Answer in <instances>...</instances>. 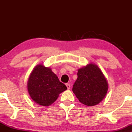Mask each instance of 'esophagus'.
Returning <instances> with one entry per match:
<instances>
[{"mask_svg": "<svg viewBox=\"0 0 132 132\" xmlns=\"http://www.w3.org/2000/svg\"><path fill=\"white\" fill-rule=\"evenodd\" d=\"M65 85H66L67 88V89H70V88H71V86H70V85L69 84H66Z\"/></svg>", "mask_w": 132, "mask_h": 132, "instance_id": "obj_1", "label": "esophagus"}]
</instances>
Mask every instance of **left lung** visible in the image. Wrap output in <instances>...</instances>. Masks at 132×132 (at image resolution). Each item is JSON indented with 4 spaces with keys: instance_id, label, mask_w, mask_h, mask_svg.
Listing matches in <instances>:
<instances>
[{
    "instance_id": "1",
    "label": "left lung",
    "mask_w": 132,
    "mask_h": 132,
    "mask_svg": "<svg viewBox=\"0 0 132 132\" xmlns=\"http://www.w3.org/2000/svg\"><path fill=\"white\" fill-rule=\"evenodd\" d=\"M108 90L107 79L96 64L91 63L78 70L72 91L82 104L93 106L100 103Z\"/></svg>"
}]
</instances>
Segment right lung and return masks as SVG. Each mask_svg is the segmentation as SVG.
Listing matches in <instances>:
<instances>
[{
    "label": "right lung",
    "mask_w": 132,
    "mask_h": 132,
    "mask_svg": "<svg viewBox=\"0 0 132 132\" xmlns=\"http://www.w3.org/2000/svg\"><path fill=\"white\" fill-rule=\"evenodd\" d=\"M27 89L30 98L36 103L48 106L67 88L59 81L51 68L41 64L35 66L30 74Z\"/></svg>",
    "instance_id": "obj_1"
}]
</instances>
